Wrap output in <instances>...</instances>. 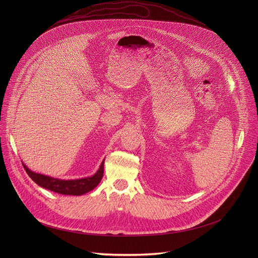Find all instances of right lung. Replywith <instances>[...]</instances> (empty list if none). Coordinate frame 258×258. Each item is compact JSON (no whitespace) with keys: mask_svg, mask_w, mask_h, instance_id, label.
<instances>
[{"mask_svg":"<svg viewBox=\"0 0 258 258\" xmlns=\"http://www.w3.org/2000/svg\"><path fill=\"white\" fill-rule=\"evenodd\" d=\"M104 160L102 161L96 173H94L91 176L76 178V179H63V178L49 176L46 174H42V173L30 170L23 162H22V165L25 171L27 172V174L29 175V177L42 188H45L47 190H50L52 192L62 194V195L81 196L94 190L100 183L104 173Z\"/></svg>","mask_w":258,"mask_h":258,"instance_id":"right-lung-1","label":"right lung"}]
</instances>
